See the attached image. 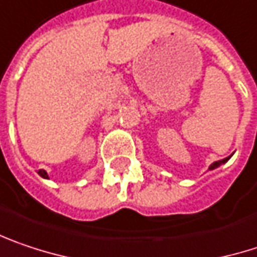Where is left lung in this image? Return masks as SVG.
<instances>
[{"instance_id": "8db88e82", "label": "left lung", "mask_w": 257, "mask_h": 257, "mask_svg": "<svg viewBox=\"0 0 257 257\" xmlns=\"http://www.w3.org/2000/svg\"><path fill=\"white\" fill-rule=\"evenodd\" d=\"M232 156V154H231ZM231 156H228V157H225V159H222V160H218V162H213L210 166H209V171H213V169H216V168H219L221 165H223V163H226L229 159H231Z\"/></svg>"}]
</instances>
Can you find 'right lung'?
I'll use <instances>...</instances> for the list:
<instances>
[{"label":"right lung","instance_id":"add662e5","mask_svg":"<svg viewBox=\"0 0 257 257\" xmlns=\"http://www.w3.org/2000/svg\"><path fill=\"white\" fill-rule=\"evenodd\" d=\"M38 174L42 176V178H45V179H50V178H48V174H47V171H44V169H39V171H38Z\"/></svg>","mask_w":257,"mask_h":257}]
</instances>
